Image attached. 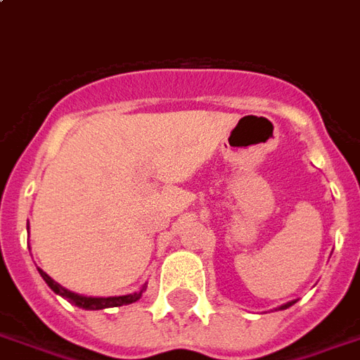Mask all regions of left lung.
<instances>
[{
	"label": "left lung",
	"instance_id": "left-lung-1",
	"mask_svg": "<svg viewBox=\"0 0 360 360\" xmlns=\"http://www.w3.org/2000/svg\"><path fill=\"white\" fill-rule=\"evenodd\" d=\"M294 303H295V302H290V303H286V305H282L281 309H286V307H290V305H294Z\"/></svg>",
	"mask_w": 360,
	"mask_h": 360
}]
</instances>
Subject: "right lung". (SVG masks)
<instances>
[{"label": "right lung", "instance_id": "add662e5", "mask_svg": "<svg viewBox=\"0 0 360 360\" xmlns=\"http://www.w3.org/2000/svg\"><path fill=\"white\" fill-rule=\"evenodd\" d=\"M38 271H39V275H41V278L47 282V286H49L55 294L63 295V297H66L72 305H76V307L79 309H87V311H97V309H106V307H120V305H127V303L137 302L141 295H143V290H145L143 288L141 292H135V294H129V295H118V297H85V295H78V294H74V292L65 290L60 284H57V282L53 281L51 276L47 275V273H44L41 269H38Z\"/></svg>", "mask_w": 360, "mask_h": 360}]
</instances>
